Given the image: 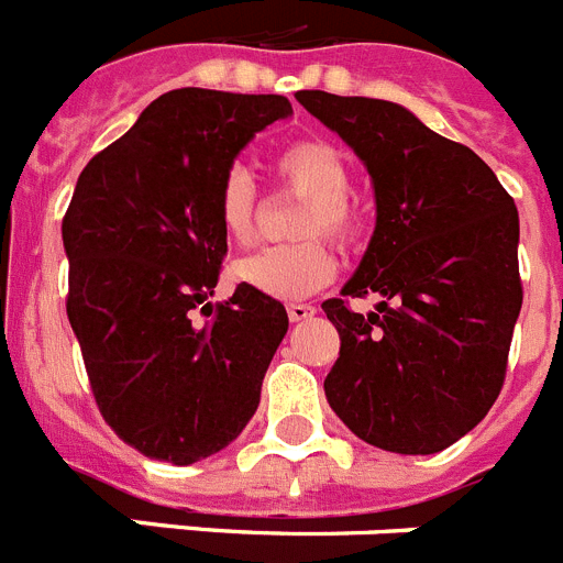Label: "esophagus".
<instances>
[{
    "instance_id": "1",
    "label": "esophagus",
    "mask_w": 563,
    "mask_h": 563,
    "mask_svg": "<svg viewBox=\"0 0 563 563\" xmlns=\"http://www.w3.org/2000/svg\"><path fill=\"white\" fill-rule=\"evenodd\" d=\"M314 314H317L314 306H306V302H291V306H288V320L291 322L311 320Z\"/></svg>"
}]
</instances>
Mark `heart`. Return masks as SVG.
<instances>
[{"label":"heart","instance_id":"1","mask_svg":"<svg viewBox=\"0 0 563 563\" xmlns=\"http://www.w3.org/2000/svg\"><path fill=\"white\" fill-rule=\"evenodd\" d=\"M277 175L288 189L309 200L297 223L300 238L329 234L351 243L360 234V212L349 200L351 166L336 146L325 141H297L277 155ZM218 221L232 243H252L257 221V187L243 169H232L218 192ZM234 280L275 300H306L329 286L336 261L322 241L275 246L234 263Z\"/></svg>","mask_w":563,"mask_h":563}]
</instances>
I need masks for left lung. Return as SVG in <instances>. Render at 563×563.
<instances>
[{
  "label": "left lung",
  "instance_id": "1",
  "mask_svg": "<svg viewBox=\"0 0 563 563\" xmlns=\"http://www.w3.org/2000/svg\"><path fill=\"white\" fill-rule=\"evenodd\" d=\"M340 135L374 184L376 223L342 297L379 295L356 314L322 302L340 331L325 399L363 442L428 456L471 433L505 383L521 311L518 212L490 166L402 104L295 92Z\"/></svg>",
  "mask_w": 563,
  "mask_h": 563
}]
</instances>
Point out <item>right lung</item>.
<instances>
[{
	"label": "right lung",
	"instance_id": "add662e5",
	"mask_svg": "<svg viewBox=\"0 0 563 563\" xmlns=\"http://www.w3.org/2000/svg\"><path fill=\"white\" fill-rule=\"evenodd\" d=\"M288 115L283 96L180 87L78 175L62 221L67 317L101 417L144 456L200 462L261 405L288 314L243 283L209 302L227 254L218 192L254 133Z\"/></svg>",
	"mask_w": 563,
	"mask_h": 563
}]
</instances>
